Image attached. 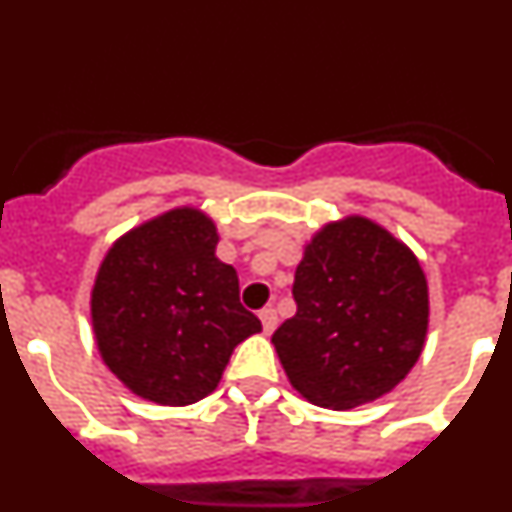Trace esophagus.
Wrapping results in <instances>:
<instances>
[{
    "instance_id": "34e87169",
    "label": "esophagus",
    "mask_w": 512,
    "mask_h": 512,
    "mask_svg": "<svg viewBox=\"0 0 512 512\" xmlns=\"http://www.w3.org/2000/svg\"><path fill=\"white\" fill-rule=\"evenodd\" d=\"M259 318L261 325H264V333L269 336L271 330L277 328V310H274V307H264V310L259 312Z\"/></svg>"
}]
</instances>
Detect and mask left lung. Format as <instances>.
Returning <instances> with one entry per match:
<instances>
[{"instance_id": "obj_1", "label": "left lung", "mask_w": 512, "mask_h": 512, "mask_svg": "<svg viewBox=\"0 0 512 512\" xmlns=\"http://www.w3.org/2000/svg\"><path fill=\"white\" fill-rule=\"evenodd\" d=\"M297 312L271 343L289 384L318 408L390 395L428 336V279L410 246L364 215L330 220L305 243Z\"/></svg>"}]
</instances>
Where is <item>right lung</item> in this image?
Returning a JSON list of instances; mask_svg holds the SVG:
<instances>
[{"mask_svg": "<svg viewBox=\"0 0 512 512\" xmlns=\"http://www.w3.org/2000/svg\"><path fill=\"white\" fill-rule=\"evenodd\" d=\"M217 225L194 205L174 207L122 233L89 297L104 366L156 405H194L223 379L259 318L238 300V274L215 256Z\"/></svg>", "mask_w": 512, "mask_h": 512, "instance_id": "1", "label": "right lung"}]
</instances>
